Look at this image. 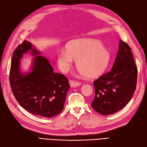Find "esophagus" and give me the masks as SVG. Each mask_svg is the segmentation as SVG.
Masks as SVG:
<instances>
[{"label": "esophagus", "instance_id": "obj_1", "mask_svg": "<svg viewBox=\"0 0 147 147\" xmlns=\"http://www.w3.org/2000/svg\"><path fill=\"white\" fill-rule=\"evenodd\" d=\"M69 83L71 87H76V86H78L81 84V83L77 82V81H75V80H71L69 81Z\"/></svg>", "mask_w": 147, "mask_h": 147}]
</instances>
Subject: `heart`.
<instances>
[{
  "label": "heart",
  "mask_w": 147,
  "mask_h": 147,
  "mask_svg": "<svg viewBox=\"0 0 147 147\" xmlns=\"http://www.w3.org/2000/svg\"><path fill=\"white\" fill-rule=\"evenodd\" d=\"M110 53L100 42L84 39L75 40L67 45V50L58 52V64L62 70L70 69L77 59V67L88 78H96L104 73L110 60Z\"/></svg>",
  "instance_id": "1"
}]
</instances>
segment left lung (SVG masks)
I'll return each instance as SVG.
<instances>
[{
  "label": "left lung",
  "mask_w": 147,
  "mask_h": 147,
  "mask_svg": "<svg viewBox=\"0 0 147 147\" xmlns=\"http://www.w3.org/2000/svg\"><path fill=\"white\" fill-rule=\"evenodd\" d=\"M137 67L131 49L119 41L116 59L110 72L94 81L95 97L92 107L101 115H109L125 107L136 89Z\"/></svg>",
  "instance_id": "1"
}]
</instances>
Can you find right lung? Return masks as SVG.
I'll return each instance as SVG.
<instances>
[{
    "label": "right lung",
    "instance_id": "right-lung-1",
    "mask_svg": "<svg viewBox=\"0 0 147 147\" xmlns=\"http://www.w3.org/2000/svg\"><path fill=\"white\" fill-rule=\"evenodd\" d=\"M29 50L38 56L35 57L31 72L24 75L19 70V60ZM39 54L26 40L16 47L11 62L10 84L13 94L22 107L34 115L52 118L63 110L70 84L64 75L55 73L50 61Z\"/></svg>",
    "mask_w": 147,
    "mask_h": 147
}]
</instances>
